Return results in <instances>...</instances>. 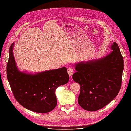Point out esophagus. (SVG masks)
<instances>
[{
	"mask_svg": "<svg viewBox=\"0 0 131 131\" xmlns=\"http://www.w3.org/2000/svg\"><path fill=\"white\" fill-rule=\"evenodd\" d=\"M73 72H74V70L71 67H70V68H68L67 69V72H68V74H69L70 76H72V75H73Z\"/></svg>",
	"mask_w": 131,
	"mask_h": 131,
	"instance_id": "34e87169",
	"label": "esophagus"
}]
</instances>
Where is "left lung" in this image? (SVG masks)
Instances as JSON below:
<instances>
[{"label": "left lung", "mask_w": 131, "mask_h": 131, "mask_svg": "<svg viewBox=\"0 0 131 131\" xmlns=\"http://www.w3.org/2000/svg\"><path fill=\"white\" fill-rule=\"evenodd\" d=\"M113 51L100 59L81 62L73 80L80 85L79 105L94 112L104 107L117 95L122 85L124 60L118 45L114 42Z\"/></svg>", "instance_id": "obj_1"}]
</instances>
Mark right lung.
<instances>
[{"mask_svg": "<svg viewBox=\"0 0 131 131\" xmlns=\"http://www.w3.org/2000/svg\"><path fill=\"white\" fill-rule=\"evenodd\" d=\"M13 43L9 49L7 77L12 91L19 104L27 109L38 113H46L57 106L56 89L69 81L67 70L64 67L29 74L17 69L13 53Z\"/></svg>", "mask_w": 131, "mask_h": 131, "instance_id": "right-lung-1", "label": "right lung"}]
</instances>
